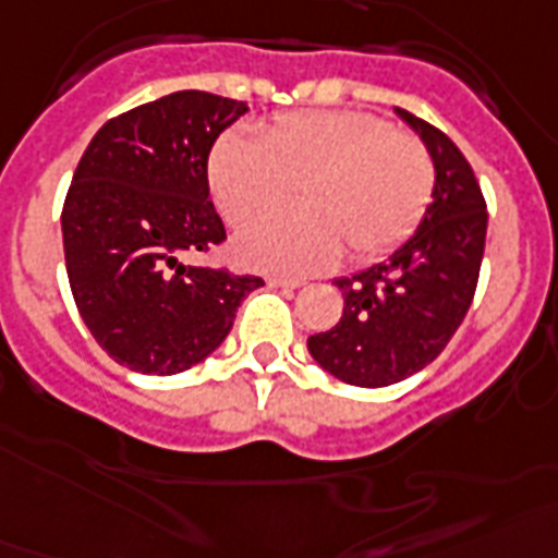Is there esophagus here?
<instances>
[{
	"mask_svg": "<svg viewBox=\"0 0 558 558\" xmlns=\"http://www.w3.org/2000/svg\"><path fill=\"white\" fill-rule=\"evenodd\" d=\"M268 288H276V290H296V288H302V282H299V279H284V276H270V279H268Z\"/></svg>",
	"mask_w": 558,
	"mask_h": 558,
	"instance_id": "34e87169",
	"label": "esophagus"
}]
</instances>
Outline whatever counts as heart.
Segmentation results:
<instances>
[{
	"label": "heart",
	"mask_w": 558,
	"mask_h": 558,
	"mask_svg": "<svg viewBox=\"0 0 558 558\" xmlns=\"http://www.w3.org/2000/svg\"><path fill=\"white\" fill-rule=\"evenodd\" d=\"M434 159L408 133L367 113H288L259 142L230 133L207 159V185L228 222L282 210L302 191V214L268 216L233 236L253 270L313 274L342 245L353 259L388 253L413 233L434 193Z\"/></svg>",
	"instance_id": "heart-1"
}]
</instances>
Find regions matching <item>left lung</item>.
Wrapping results in <instances>:
<instances>
[{"instance_id":"left-lung-1","label":"left lung","mask_w":558,"mask_h":558,"mask_svg":"<svg viewBox=\"0 0 558 558\" xmlns=\"http://www.w3.org/2000/svg\"><path fill=\"white\" fill-rule=\"evenodd\" d=\"M393 113L434 159L430 205L390 256L333 279L342 319L307 339L313 362L356 388H388L445 351L471 307L485 253L487 207L462 150L425 119Z\"/></svg>"}]
</instances>
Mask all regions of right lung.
<instances>
[{"instance_id":"obj_1","label":"right lung","mask_w":558,"mask_h":558,"mask_svg":"<svg viewBox=\"0 0 558 558\" xmlns=\"http://www.w3.org/2000/svg\"><path fill=\"white\" fill-rule=\"evenodd\" d=\"M247 105L177 90L105 122L62 210L64 265L87 330L133 373L173 376L228 339L256 276L187 265L225 239L207 156Z\"/></svg>"}]
</instances>
